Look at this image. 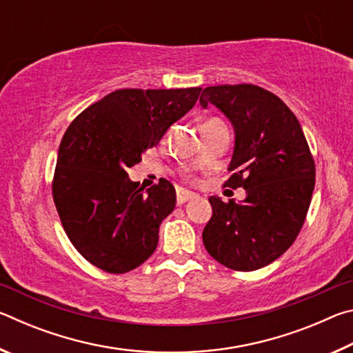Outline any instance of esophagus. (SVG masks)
<instances>
[{
	"label": "esophagus",
	"mask_w": 353,
	"mask_h": 353,
	"mask_svg": "<svg viewBox=\"0 0 353 353\" xmlns=\"http://www.w3.org/2000/svg\"><path fill=\"white\" fill-rule=\"evenodd\" d=\"M194 198H198V196H196L194 193H191V191H187V190H179L177 191V205H182V204H185V202L187 201H190V199H194Z\"/></svg>",
	"instance_id": "obj_1"
}]
</instances>
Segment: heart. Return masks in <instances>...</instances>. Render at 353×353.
I'll return each mask as SVG.
<instances>
[{
  "instance_id": "obj_1",
  "label": "heart",
  "mask_w": 353,
  "mask_h": 353,
  "mask_svg": "<svg viewBox=\"0 0 353 353\" xmlns=\"http://www.w3.org/2000/svg\"><path fill=\"white\" fill-rule=\"evenodd\" d=\"M208 121H210V119H208Z\"/></svg>"
}]
</instances>
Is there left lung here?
Masks as SVG:
<instances>
[{"label": "left lung", "instance_id": "8db88e82", "mask_svg": "<svg viewBox=\"0 0 353 353\" xmlns=\"http://www.w3.org/2000/svg\"><path fill=\"white\" fill-rule=\"evenodd\" d=\"M201 105L224 113L235 148L224 187L246 190L243 202L210 196L202 241L234 271H255L286 252L301 232L314 190V160L297 118L276 94L252 83L207 87Z\"/></svg>", "mask_w": 353, "mask_h": 353}]
</instances>
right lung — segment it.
Returning a JSON list of instances; mask_svg holds the SVG:
<instances>
[{"label": "right lung", "instance_id": "right-lung-1", "mask_svg": "<svg viewBox=\"0 0 353 353\" xmlns=\"http://www.w3.org/2000/svg\"><path fill=\"white\" fill-rule=\"evenodd\" d=\"M201 90L112 92L63 134L52 198L71 244L99 270L124 274L154 254L159 227L174 210L176 190L163 179L143 193L128 170L193 109Z\"/></svg>", "mask_w": 353, "mask_h": 353}]
</instances>
